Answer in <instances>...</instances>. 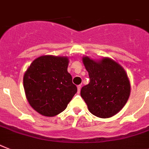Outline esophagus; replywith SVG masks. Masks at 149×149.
<instances>
[{"mask_svg":"<svg viewBox=\"0 0 149 149\" xmlns=\"http://www.w3.org/2000/svg\"><path fill=\"white\" fill-rule=\"evenodd\" d=\"M80 90H81V85H79V86H77V92L79 93V92H80Z\"/></svg>","mask_w":149,"mask_h":149,"instance_id":"34e87169","label":"esophagus"}]
</instances>
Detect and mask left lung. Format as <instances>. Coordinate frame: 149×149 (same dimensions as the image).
Returning a JSON list of instances; mask_svg holds the SVG:
<instances>
[{
    "label": "left lung",
    "instance_id": "8db88e82",
    "mask_svg": "<svg viewBox=\"0 0 149 149\" xmlns=\"http://www.w3.org/2000/svg\"><path fill=\"white\" fill-rule=\"evenodd\" d=\"M82 61L90 81L81 89V97L93 115L101 118L112 117L123 108L130 97V84L127 73L110 58L96 62L85 57Z\"/></svg>",
    "mask_w": 149,
    "mask_h": 149
}]
</instances>
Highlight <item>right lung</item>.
<instances>
[{
  "instance_id": "add662e5",
  "label": "right lung",
  "mask_w": 149,
  "mask_h": 149,
  "mask_svg": "<svg viewBox=\"0 0 149 149\" xmlns=\"http://www.w3.org/2000/svg\"><path fill=\"white\" fill-rule=\"evenodd\" d=\"M68 58L42 56L35 60L23 77V86L29 103L35 111L54 117L66 109L77 92L67 72Z\"/></svg>"
}]
</instances>
